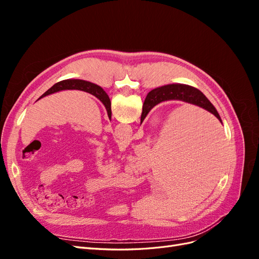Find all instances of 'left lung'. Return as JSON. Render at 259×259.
<instances>
[{
    "mask_svg": "<svg viewBox=\"0 0 259 259\" xmlns=\"http://www.w3.org/2000/svg\"><path fill=\"white\" fill-rule=\"evenodd\" d=\"M65 90H77V91H83V92L92 94V95H94L96 98H98L101 101V103L104 104V106L107 109L108 116L111 119V101H110V98H109V96L107 95V93L103 89H101L100 86H98L97 84H94V83L84 81V80H64V81H60L55 85H53L52 88L49 91H46L38 99H41V98L48 96V95H51V94L57 93V92H60V91H65Z\"/></svg>",
    "mask_w": 259,
    "mask_h": 259,
    "instance_id": "8db88e82",
    "label": "left lung"
}]
</instances>
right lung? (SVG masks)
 <instances>
[{"label": "right lung", "instance_id": "right-lung-1", "mask_svg": "<svg viewBox=\"0 0 259 259\" xmlns=\"http://www.w3.org/2000/svg\"><path fill=\"white\" fill-rule=\"evenodd\" d=\"M166 100H182L185 101V103L199 106L203 109H205L208 112L213 113L217 119L222 122L221 116H219L215 107L205 97L204 94L198 89L186 84H168L149 92L143 106L142 119H140L142 122L145 120V117L147 116L149 111H150L154 106Z\"/></svg>", "mask_w": 259, "mask_h": 259}]
</instances>
